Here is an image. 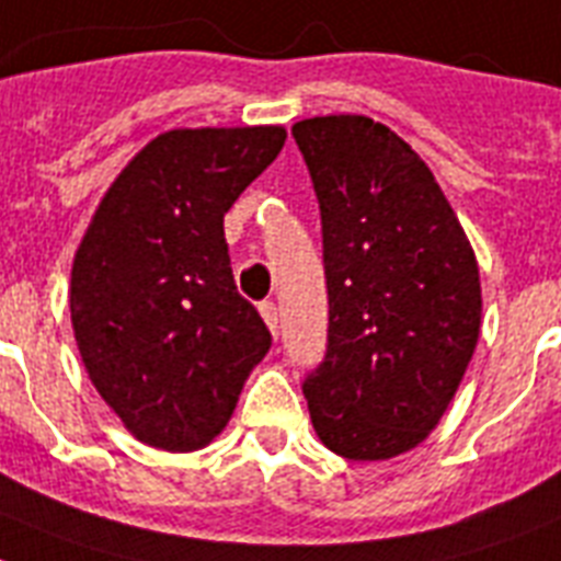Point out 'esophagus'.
<instances>
[{
  "mask_svg": "<svg viewBox=\"0 0 561 561\" xmlns=\"http://www.w3.org/2000/svg\"><path fill=\"white\" fill-rule=\"evenodd\" d=\"M259 313H262V320H265V325L271 328V334L276 336V328H279V313H276V305H273V302H262V305H259Z\"/></svg>",
  "mask_w": 561,
  "mask_h": 561,
  "instance_id": "esophagus-1",
  "label": "esophagus"
}]
</instances>
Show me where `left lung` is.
Segmentation results:
<instances>
[{"label": "left lung", "mask_w": 561, "mask_h": 561, "mask_svg": "<svg viewBox=\"0 0 561 561\" xmlns=\"http://www.w3.org/2000/svg\"><path fill=\"white\" fill-rule=\"evenodd\" d=\"M322 213L328 354L305 380L317 438L389 461L430 438L481 334L476 250L423 158L366 115L294 123Z\"/></svg>", "instance_id": "left-lung-1"}]
</instances>
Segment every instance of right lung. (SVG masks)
<instances>
[{
  "instance_id": "1",
  "label": "right lung",
  "mask_w": 561,
  "mask_h": 561,
  "mask_svg": "<svg viewBox=\"0 0 561 561\" xmlns=\"http://www.w3.org/2000/svg\"><path fill=\"white\" fill-rule=\"evenodd\" d=\"M285 138V126L161 131L112 181L77 244V352L140 444H213L271 348L262 317L236 290L225 213Z\"/></svg>"
}]
</instances>
